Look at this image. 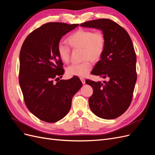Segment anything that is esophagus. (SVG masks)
I'll list each match as a JSON object with an SVG mask.
<instances>
[{
    "mask_svg": "<svg viewBox=\"0 0 155 155\" xmlns=\"http://www.w3.org/2000/svg\"><path fill=\"white\" fill-rule=\"evenodd\" d=\"M81 81L82 82L83 84H85V79H83V78H81Z\"/></svg>",
    "mask_w": 155,
    "mask_h": 155,
    "instance_id": "1",
    "label": "esophagus"
}]
</instances>
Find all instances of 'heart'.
<instances>
[{"label": "heart", "instance_id": "obj_1", "mask_svg": "<svg viewBox=\"0 0 155 155\" xmlns=\"http://www.w3.org/2000/svg\"><path fill=\"white\" fill-rule=\"evenodd\" d=\"M68 42L73 48H82L83 59H85L81 63H74L67 68V72L70 76L85 78L92 68L91 61H99L104 52L106 45V38L100 30L93 31L90 30L79 29L68 38ZM59 58L63 62L68 63L70 59L71 49L63 42L58 45Z\"/></svg>", "mask_w": 155, "mask_h": 155}]
</instances>
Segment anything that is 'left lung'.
<instances>
[{"label":"left lung","mask_w":155,"mask_h":155,"mask_svg":"<svg viewBox=\"0 0 155 155\" xmlns=\"http://www.w3.org/2000/svg\"><path fill=\"white\" fill-rule=\"evenodd\" d=\"M80 26L100 29L106 38L104 52L91 73L109 80L101 83L87 79L93 88L89 107L101 118H116L129 108L137 79L133 42L124 28L109 18L87 21Z\"/></svg>","instance_id":"obj_1"}]
</instances>
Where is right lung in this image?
I'll list each match as a JSON object with an SVG mask.
<instances>
[{"label":"right lung","mask_w":155,"mask_h":155,"mask_svg":"<svg viewBox=\"0 0 155 155\" xmlns=\"http://www.w3.org/2000/svg\"><path fill=\"white\" fill-rule=\"evenodd\" d=\"M78 26L48 22L30 33L22 45L18 79L25 104L46 122L63 118L71 108L72 97L82 86L76 76L53 81L64 72L58 45L63 35Z\"/></svg>","instance_id":"1"}]
</instances>
